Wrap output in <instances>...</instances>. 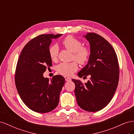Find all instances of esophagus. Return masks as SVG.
<instances>
[{
	"instance_id": "obj_1",
	"label": "esophagus",
	"mask_w": 134,
	"mask_h": 134,
	"mask_svg": "<svg viewBox=\"0 0 134 134\" xmlns=\"http://www.w3.org/2000/svg\"><path fill=\"white\" fill-rule=\"evenodd\" d=\"M65 80H66V82H70V81L71 80V79L70 78H66L65 79Z\"/></svg>"
}]
</instances>
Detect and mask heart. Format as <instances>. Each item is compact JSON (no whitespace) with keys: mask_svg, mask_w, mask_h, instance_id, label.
<instances>
[{"mask_svg":"<svg viewBox=\"0 0 134 134\" xmlns=\"http://www.w3.org/2000/svg\"><path fill=\"white\" fill-rule=\"evenodd\" d=\"M62 45L67 50L73 53V59L79 64H86L91 56V50L90 48L86 46H82V43L79 40L71 36H67L62 42ZM48 53L50 59L52 61L57 59L58 48L54 45L49 48ZM78 69V65L75 62L69 63H62L57 66V71L64 76H71Z\"/></svg>","mask_w":134,"mask_h":134,"instance_id":"1","label":"heart"}]
</instances>
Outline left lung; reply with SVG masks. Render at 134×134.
Segmentation results:
<instances>
[{
	"label": "left lung",
	"instance_id": "8db88e82",
	"mask_svg": "<svg viewBox=\"0 0 134 134\" xmlns=\"http://www.w3.org/2000/svg\"><path fill=\"white\" fill-rule=\"evenodd\" d=\"M84 37L90 44L91 56L88 64L78 73L80 78L90 75V80L75 83V94L78 106L85 111L97 112L109 103L118 86L119 66L117 55L111 44L102 36L88 33Z\"/></svg>",
	"mask_w": 134,
	"mask_h": 134
}]
</instances>
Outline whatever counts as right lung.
Masks as SVG:
<instances>
[{"mask_svg":"<svg viewBox=\"0 0 134 134\" xmlns=\"http://www.w3.org/2000/svg\"><path fill=\"white\" fill-rule=\"evenodd\" d=\"M62 35L37 36L23 47L18 60L15 74L16 88L23 103L35 112H50L59 104L65 78L57 75L49 80L44 78L43 73L52 66L48 53L51 40Z\"/></svg>","mask_w":134,"mask_h":134,"instance_id":"1","label":"right lung"}]
</instances>
